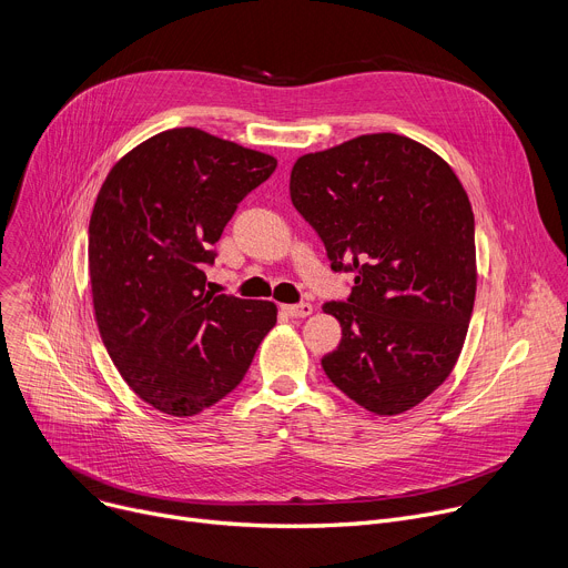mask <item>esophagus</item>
I'll return each mask as SVG.
<instances>
[{"label": "esophagus", "mask_w": 568, "mask_h": 568, "mask_svg": "<svg viewBox=\"0 0 568 568\" xmlns=\"http://www.w3.org/2000/svg\"><path fill=\"white\" fill-rule=\"evenodd\" d=\"M284 312L291 318H307L314 314V307L310 302H300V304H284Z\"/></svg>", "instance_id": "34e87169"}]
</instances>
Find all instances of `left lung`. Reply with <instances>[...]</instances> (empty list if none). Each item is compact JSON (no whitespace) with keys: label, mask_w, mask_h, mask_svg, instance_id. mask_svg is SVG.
Segmentation results:
<instances>
[{"label":"left lung","mask_w":568,"mask_h":568,"mask_svg":"<svg viewBox=\"0 0 568 568\" xmlns=\"http://www.w3.org/2000/svg\"><path fill=\"white\" fill-rule=\"evenodd\" d=\"M291 202L353 271L347 302L323 304L341 343L323 371L377 416L423 403L453 373L475 302V221L453 168L400 134H366L304 154Z\"/></svg>","instance_id":"1"}]
</instances>
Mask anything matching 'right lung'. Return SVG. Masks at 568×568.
<instances>
[{"instance_id":"add662e5","label":"right lung","mask_w":568,"mask_h":568,"mask_svg":"<svg viewBox=\"0 0 568 568\" xmlns=\"http://www.w3.org/2000/svg\"><path fill=\"white\" fill-rule=\"evenodd\" d=\"M275 168L271 154L178 126L126 152L98 193L89 271L100 336L122 379L163 414L223 400L277 323L275 302L213 295L202 271Z\"/></svg>"}]
</instances>
